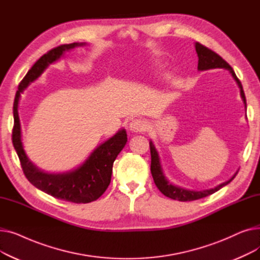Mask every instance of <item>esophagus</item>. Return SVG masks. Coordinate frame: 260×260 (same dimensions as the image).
<instances>
[{
    "mask_svg": "<svg viewBox=\"0 0 260 260\" xmlns=\"http://www.w3.org/2000/svg\"><path fill=\"white\" fill-rule=\"evenodd\" d=\"M129 129L132 132H144L146 131V123L141 119H134L129 123Z\"/></svg>",
    "mask_w": 260,
    "mask_h": 260,
    "instance_id": "1",
    "label": "esophagus"
}]
</instances>
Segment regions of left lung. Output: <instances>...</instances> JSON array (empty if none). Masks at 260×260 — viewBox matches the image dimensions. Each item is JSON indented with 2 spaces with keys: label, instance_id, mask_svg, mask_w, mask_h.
<instances>
[{
  "label": "left lung",
  "instance_id": "8db88e82",
  "mask_svg": "<svg viewBox=\"0 0 260 260\" xmlns=\"http://www.w3.org/2000/svg\"><path fill=\"white\" fill-rule=\"evenodd\" d=\"M195 48H196V52L198 56V70L199 71H207V70H212V68H224V70L230 71V73L233 76V78L236 80L237 84L240 88V94L241 98L244 102L245 108H247V101H245V95H244V91L242 89V85L241 82L239 81V79L236 77L233 68L231 67V65L223 60L219 54L216 53L215 51H213L212 49L208 48L207 46H204L202 44H200L199 42H196L195 44ZM149 148H151V172H152V176L154 182L156 184V186L159 188L160 192L172 199L175 200H179V201H193V200H197V199H201L207 196H210L212 194H214L217 190H219L221 187H223L224 185H226L228 183H230L232 180H233L237 173L232 177V178L221 184H219L218 186L211 188V189H206V190H189V189H184L178 186H175L173 184H171L167 178L163 175L161 166H160V161H159V156L158 153L156 151V148L153 144L152 141H149Z\"/></svg>",
  "mask_w": 260,
  "mask_h": 260
}]
</instances>
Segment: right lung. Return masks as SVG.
Returning <instances> with one entry per match:
<instances>
[{
	"mask_svg": "<svg viewBox=\"0 0 260 260\" xmlns=\"http://www.w3.org/2000/svg\"><path fill=\"white\" fill-rule=\"evenodd\" d=\"M80 45H83V43L63 44L48 50L34 64L20 82L13 102L15 122L12 128V144L20 159L23 173L32 185L57 199L74 203H88L97 200L111 183L113 163L127 142L125 129L119 131L112 138L95 148L87 160L77 170L65 174L51 175L38 170L25 155L21 141V126L18 114L20 93L29 84V82L36 80L44 72L48 64L58 60L65 50Z\"/></svg>",
	"mask_w": 260,
	"mask_h": 260,
	"instance_id": "add662e5",
	"label": "right lung"
}]
</instances>
